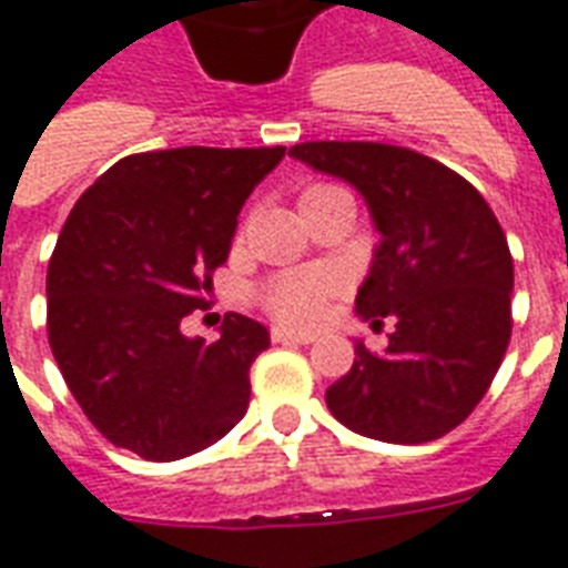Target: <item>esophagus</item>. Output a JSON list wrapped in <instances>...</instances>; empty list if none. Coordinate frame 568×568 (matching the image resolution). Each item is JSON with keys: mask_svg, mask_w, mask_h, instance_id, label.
I'll use <instances>...</instances> for the list:
<instances>
[{"mask_svg": "<svg viewBox=\"0 0 568 568\" xmlns=\"http://www.w3.org/2000/svg\"><path fill=\"white\" fill-rule=\"evenodd\" d=\"M271 339L283 342V345H313L315 336L313 333H294L285 331V327H274V331H271Z\"/></svg>", "mask_w": 568, "mask_h": 568, "instance_id": "1", "label": "esophagus"}]
</instances>
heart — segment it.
Here are the masks:
<instances>
[{"mask_svg": "<svg viewBox=\"0 0 568 568\" xmlns=\"http://www.w3.org/2000/svg\"><path fill=\"white\" fill-rule=\"evenodd\" d=\"M331 184H318L322 190ZM306 190V193H310ZM342 288L339 274H333L327 267H310V271H285V274L271 276L258 301L267 310L271 318H276L285 327H315L327 315V303L336 297Z\"/></svg>", "mask_w": 568, "mask_h": 568, "instance_id": "1", "label": "heart"}]
</instances>
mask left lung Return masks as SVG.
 Returning <instances> with one entry per match:
<instances>
[{
	"mask_svg": "<svg viewBox=\"0 0 568 568\" xmlns=\"http://www.w3.org/2000/svg\"><path fill=\"white\" fill-rule=\"evenodd\" d=\"M352 181L381 246L357 313L384 327V354L354 345L327 389L342 426L387 444H426L465 423L495 381L513 336V253L479 190L438 160L384 142H301L288 151Z\"/></svg>",
	"mask_w": 568,
	"mask_h": 568,
	"instance_id": "obj_1",
	"label": "left lung"
}]
</instances>
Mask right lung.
<instances>
[{
    "instance_id": "add662e5",
    "label": "right lung",
    "mask_w": 568,
    "mask_h": 568,
    "mask_svg": "<svg viewBox=\"0 0 568 568\" xmlns=\"http://www.w3.org/2000/svg\"><path fill=\"white\" fill-rule=\"evenodd\" d=\"M285 149H169L121 158L68 214L47 267V336L103 438L149 462L211 447L250 405L265 324L229 313L187 339L226 265L237 214Z\"/></svg>"
}]
</instances>
